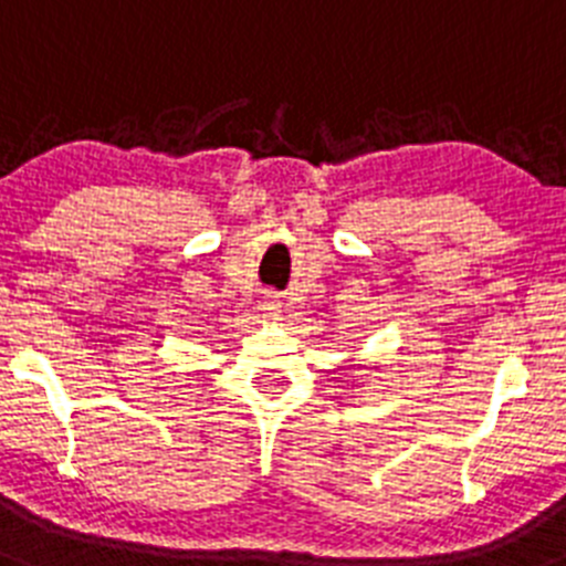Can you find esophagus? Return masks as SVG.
<instances>
[{"label": "esophagus", "mask_w": 566, "mask_h": 566, "mask_svg": "<svg viewBox=\"0 0 566 566\" xmlns=\"http://www.w3.org/2000/svg\"><path fill=\"white\" fill-rule=\"evenodd\" d=\"M280 306H283V303H280L277 297H266V303H263V312H266V314H280Z\"/></svg>", "instance_id": "esophagus-1"}]
</instances>
